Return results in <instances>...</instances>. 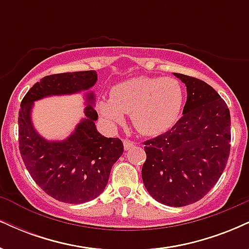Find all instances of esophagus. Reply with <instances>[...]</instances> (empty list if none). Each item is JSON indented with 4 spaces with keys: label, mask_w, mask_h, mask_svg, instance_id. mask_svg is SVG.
Wrapping results in <instances>:
<instances>
[{
    "label": "esophagus",
    "mask_w": 249,
    "mask_h": 249,
    "mask_svg": "<svg viewBox=\"0 0 249 249\" xmlns=\"http://www.w3.org/2000/svg\"><path fill=\"white\" fill-rule=\"evenodd\" d=\"M123 144H124V148H125V150H130L131 147L136 145V142H132V141H128V139H124V142H123Z\"/></svg>",
    "instance_id": "1"
}]
</instances>
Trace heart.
I'll list each match as a JSON object with an SVG mask.
<instances>
[{
  "mask_svg": "<svg viewBox=\"0 0 249 249\" xmlns=\"http://www.w3.org/2000/svg\"><path fill=\"white\" fill-rule=\"evenodd\" d=\"M182 105L184 90L178 79L136 77L115 85L110 101L102 99L97 107L110 123H122L123 113H128L138 132L154 136L178 122Z\"/></svg>",
  "mask_w": 249,
  "mask_h": 249,
  "instance_id": "b5f03b06",
  "label": "heart"
}]
</instances>
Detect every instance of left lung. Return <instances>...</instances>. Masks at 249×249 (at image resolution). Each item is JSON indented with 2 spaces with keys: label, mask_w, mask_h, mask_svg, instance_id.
<instances>
[{
  "label": "left lung",
  "mask_w": 249,
  "mask_h": 249,
  "mask_svg": "<svg viewBox=\"0 0 249 249\" xmlns=\"http://www.w3.org/2000/svg\"><path fill=\"white\" fill-rule=\"evenodd\" d=\"M174 76L187 88L182 117L171 130L144 142L142 178L153 199L182 207L204 198L224 172L231 150V115L207 83Z\"/></svg>",
  "instance_id": "obj_1"
}]
</instances>
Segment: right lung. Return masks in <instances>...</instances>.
<instances>
[{"mask_svg":"<svg viewBox=\"0 0 249 249\" xmlns=\"http://www.w3.org/2000/svg\"><path fill=\"white\" fill-rule=\"evenodd\" d=\"M95 70L55 73L34 84L21 102L18 147L31 178L48 196L67 204L90 201L105 190L111 168L124 152L119 138H107L96 130L98 118L93 93H89L85 119L63 142H48L33 127L34 102L43 97L79 92L93 87Z\"/></svg>","mask_w":249,"mask_h":249,"instance_id":"add662e5","label":"right lung"}]
</instances>
